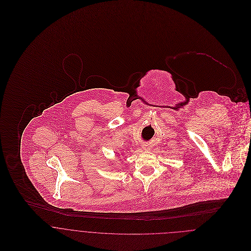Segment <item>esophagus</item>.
Returning a JSON list of instances; mask_svg holds the SVG:
<instances>
[{
    "instance_id": "obj_1",
    "label": "esophagus",
    "mask_w": 251,
    "mask_h": 251,
    "mask_svg": "<svg viewBox=\"0 0 251 251\" xmlns=\"http://www.w3.org/2000/svg\"><path fill=\"white\" fill-rule=\"evenodd\" d=\"M151 147H150V145L149 144H145L143 146L144 150H149Z\"/></svg>"
}]
</instances>
